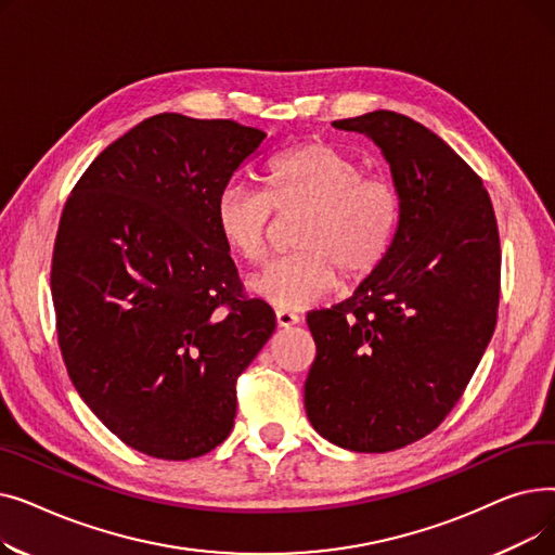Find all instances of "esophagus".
Instances as JSON below:
<instances>
[{
    "mask_svg": "<svg viewBox=\"0 0 555 555\" xmlns=\"http://www.w3.org/2000/svg\"><path fill=\"white\" fill-rule=\"evenodd\" d=\"M276 324L279 328H289L299 324V314L289 312V310H276Z\"/></svg>",
    "mask_w": 555,
    "mask_h": 555,
    "instance_id": "esophagus-1",
    "label": "esophagus"
}]
</instances>
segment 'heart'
Segmentation results:
<instances>
[{
	"instance_id": "obj_1",
	"label": "heart",
	"mask_w": 555,
	"mask_h": 555,
	"mask_svg": "<svg viewBox=\"0 0 555 555\" xmlns=\"http://www.w3.org/2000/svg\"><path fill=\"white\" fill-rule=\"evenodd\" d=\"M266 191L229 184L216 199V227L224 247L249 266L270 251L274 209L306 211L297 254L276 260L249 281L251 293L281 310H301L339 283L369 279L393 243L398 202L393 191L331 143L287 149L266 166Z\"/></svg>"
}]
</instances>
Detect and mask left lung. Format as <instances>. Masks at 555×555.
<instances>
[{"label":"left lung","mask_w":555,"mask_h":555,"mask_svg":"<svg viewBox=\"0 0 555 555\" xmlns=\"http://www.w3.org/2000/svg\"><path fill=\"white\" fill-rule=\"evenodd\" d=\"M333 126L383 151L398 227L353 297L308 314L306 414L339 448L391 452L439 427L470 383L498 324L500 231L479 175L410 116Z\"/></svg>","instance_id":"8db88e82"}]
</instances>
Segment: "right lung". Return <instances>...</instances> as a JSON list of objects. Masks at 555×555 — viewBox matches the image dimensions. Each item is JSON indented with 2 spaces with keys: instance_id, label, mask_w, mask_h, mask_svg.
<instances>
[{
  "instance_id": "add662e5",
  "label": "right lung",
  "mask_w": 555,
  "mask_h": 555,
  "mask_svg": "<svg viewBox=\"0 0 555 555\" xmlns=\"http://www.w3.org/2000/svg\"><path fill=\"white\" fill-rule=\"evenodd\" d=\"M268 134L164 112L82 172L57 227V344L85 404L119 439L186 461L220 446L236 380L276 317L247 299L216 199Z\"/></svg>"
}]
</instances>
